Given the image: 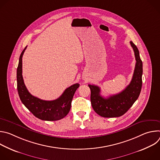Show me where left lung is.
<instances>
[{
  "mask_svg": "<svg viewBox=\"0 0 160 160\" xmlns=\"http://www.w3.org/2000/svg\"><path fill=\"white\" fill-rule=\"evenodd\" d=\"M130 43L133 48L136 60L130 84L121 92L110 96L108 98L101 96V89L98 86L88 85L91 91V104L95 112L101 117L112 118L122 116L132 107L140 95L142 83V62L138 48L132 41Z\"/></svg>",
  "mask_w": 160,
  "mask_h": 160,
  "instance_id": "obj_1",
  "label": "left lung"
}]
</instances>
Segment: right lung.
Here are the masks:
<instances>
[{"label": "right lung", "mask_w": 160, "mask_h": 160, "mask_svg": "<svg viewBox=\"0 0 160 160\" xmlns=\"http://www.w3.org/2000/svg\"><path fill=\"white\" fill-rule=\"evenodd\" d=\"M27 47L22 51L17 68V88L19 98L25 107L37 118L45 121H56L65 117L69 112L75 91L80 84L67 88L62 94L53 101L42 100L32 96L27 90L22 76V58Z\"/></svg>", "instance_id": "add662e5"}]
</instances>
